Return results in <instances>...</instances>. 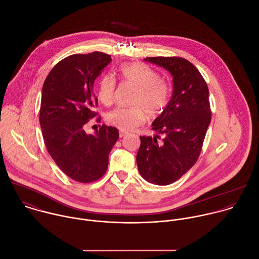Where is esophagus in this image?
Segmentation results:
<instances>
[{"label": "esophagus", "instance_id": "34e87169", "mask_svg": "<svg viewBox=\"0 0 259 259\" xmlns=\"http://www.w3.org/2000/svg\"><path fill=\"white\" fill-rule=\"evenodd\" d=\"M126 134H127V132H125V131H122V130H121V131H120V136H121V137H123V136H125V135H126Z\"/></svg>", "mask_w": 259, "mask_h": 259}]
</instances>
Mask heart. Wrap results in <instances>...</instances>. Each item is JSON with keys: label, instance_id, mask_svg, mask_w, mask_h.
I'll use <instances>...</instances> for the list:
<instances>
[{"label": "heart", "instance_id": "1", "mask_svg": "<svg viewBox=\"0 0 259 259\" xmlns=\"http://www.w3.org/2000/svg\"><path fill=\"white\" fill-rule=\"evenodd\" d=\"M121 79L137 88L132 99L133 106L117 107L106 115L109 124L122 131H130L141 125L147 118L160 116L167 108L171 88L160 79V73L142 63H127L119 68ZM116 81L110 75H104L98 82L97 96L104 105L112 104L115 98Z\"/></svg>", "mask_w": 259, "mask_h": 259}]
</instances>
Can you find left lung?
<instances>
[{"instance_id":"8db88e82","label":"left lung","mask_w":259,"mask_h":259,"mask_svg":"<svg viewBox=\"0 0 259 259\" xmlns=\"http://www.w3.org/2000/svg\"><path fill=\"white\" fill-rule=\"evenodd\" d=\"M173 77V93L164 112L153 122L162 135L140 136L136 163L140 175L151 183L168 186L197 162L211 122L208 86L189 60L181 57H146Z\"/></svg>"}]
</instances>
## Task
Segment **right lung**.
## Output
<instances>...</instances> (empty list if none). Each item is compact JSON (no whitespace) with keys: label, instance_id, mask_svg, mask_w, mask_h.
<instances>
[{"label":"right lung","instance_id":"add662e5","mask_svg":"<svg viewBox=\"0 0 259 259\" xmlns=\"http://www.w3.org/2000/svg\"><path fill=\"white\" fill-rule=\"evenodd\" d=\"M110 61L102 52L70 55L51 69L43 85L40 125L45 145L61 171L78 182L104 175L119 138L118 129L106 125L94 134L85 132V125L98 115L94 81Z\"/></svg>","mask_w":259,"mask_h":259}]
</instances>
